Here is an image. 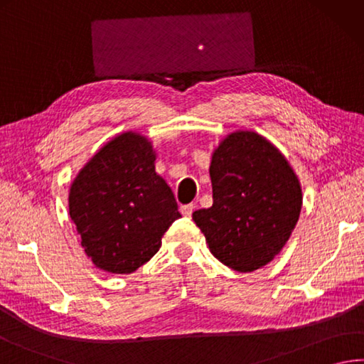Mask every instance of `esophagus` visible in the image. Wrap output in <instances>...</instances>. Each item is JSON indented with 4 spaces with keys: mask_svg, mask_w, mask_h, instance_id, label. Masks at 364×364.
<instances>
[{
    "mask_svg": "<svg viewBox=\"0 0 364 364\" xmlns=\"http://www.w3.org/2000/svg\"><path fill=\"white\" fill-rule=\"evenodd\" d=\"M193 209H195L193 204H185L181 208V212L183 217H191V214H193Z\"/></svg>",
    "mask_w": 364,
    "mask_h": 364,
    "instance_id": "1",
    "label": "esophagus"
}]
</instances>
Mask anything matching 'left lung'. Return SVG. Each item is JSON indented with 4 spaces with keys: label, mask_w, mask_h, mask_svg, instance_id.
<instances>
[{
    "label": "left lung",
    "mask_w": 364,
    "mask_h": 364,
    "mask_svg": "<svg viewBox=\"0 0 364 364\" xmlns=\"http://www.w3.org/2000/svg\"><path fill=\"white\" fill-rule=\"evenodd\" d=\"M209 174L214 203L191 217L212 255L237 272L271 263L291 236L303 205L289 160L264 136L236 129L214 149Z\"/></svg>",
    "instance_id": "obj_1"
}]
</instances>
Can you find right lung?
Returning <instances> with one entry per match:
<instances>
[{
	"instance_id": "obj_1",
	"label": "right lung",
	"mask_w": 364,
	"mask_h": 364,
	"mask_svg": "<svg viewBox=\"0 0 364 364\" xmlns=\"http://www.w3.org/2000/svg\"><path fill=\"white\" fill-rule=\"evenodd\" d=\"M155 160L152 141L129 129L107 141L71 183V220L102 271L134 272L159 252L163 235L181 217Z\"/></svg>"
}]
</instances>
